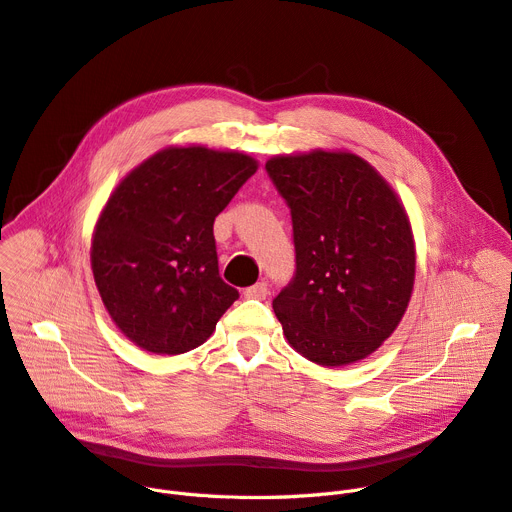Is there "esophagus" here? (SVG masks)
Instances as JSON below:
<instances>
[{
    "label": "esophagus",
    "instance_id": "esophagus-1",
    "mask_svg": "<svg viewBox=\"0 0 512 512\" xmlns=\"http://www.w3.org/2000/svg\"><path fill=\"white\" fill-rule=\"evenodd\" d=\"M267 294H269V288L265 282H257L245 290L247 298H257V300H263Z\"/></svg>",
    "mask_w": 512,
    "mask_h": 512
}]
</instances>
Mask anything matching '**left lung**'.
Instances as JSON below:
<instances>
[{
  "instance_id": "1",
  "label": "left lung",
  "mask_w": 512,
  "mask_h": 512,
  "mask_svg": "<svg viewBox=\"0 0 512 512\" xmlns=\"http://www.w3.org/2000/svg\"><path fill=\"white\" fill-rule=\"evenodd\" d=\"M265 170L292 216L296 269L274 298L288 344L321 366L366 358L395 331L414 288L403 206L350 152L276 156Z\"/></svg>"
}]
</instances>
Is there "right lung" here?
<instances>
[{"mask_svg":"<svg viewBox=\"0 0 512 512\" xmlns=\"http://www.w3.org/2000/svg\"><path fill=\"white\" fill-rule=\"evenodd\" d=\"M255 170L241 152L166 148L113 191L90 257L102 302L135 346L189 352L238 298L220 278L214 220Z\"/></svg>","mask_w":512,"mask_h":512,"instance_id":"1","label":"right lung"}]
</instances>
